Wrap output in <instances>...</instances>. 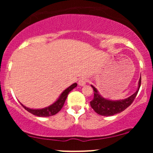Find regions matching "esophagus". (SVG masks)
Returning a JSON list of instances; mask_svg holds the SVG:
<instances>
[{
  "label": "esophagus",
  "mask_w": 153,
  "mask_h": 153,
  "mask_svg": "<svg viewBox=\"0 0 153 153\" xmlns=\"http://www.w3.org/2000/svg\"><path fill=\"white\" fill-rule=\"evenodd\" d=\"M87 82H88V80H87L86 78H82L79 80L78 84H79V85H80V86H83V85H85V84L87 83Z\"/></svg>",
  "instance_id": "1"
}]
</instances>
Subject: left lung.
<instances>
[{
  "instance_id": "obj_1",
  "label": "left lung",
  "mask_w": 153,
  "mask_h": 153,
  "mask_svg": "<svg viewBox=\"0 0 153 153\" xmlns=\"http://www.w3.org/2000/svg\"><path fill=\"white\" fill-rule=\"evenodd\" d=\"M141 85V76L138 82V88L136 92L133 94L129 97L122 100H110L103 98L97 89L94 85H91L94 91V99L91 101V106L92 108L97 114L101 116H113L117 114L120 113L125 110L128 106H129L133 102Z\"/></svg>"
}]
</instances>
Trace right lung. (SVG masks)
Listing matches in <instances>:
<instances>
[{"label":"right lung","instance_id":"1","mask_svg":"<svg viewBox=\"0 0 153 153\" xmlns=\"http://www.w3.org/2000/svg\"><path fill=\"white\" fill-rule=\"evenodd\" d=\"M78 84L76 82L75 83L72 84L71 86H69L68 88H67L65 91H63V92L60 94V96H59L58 99H57V101L55 102H54L52 104H51L50 106L45 107V108H28L25 106L21 103L22 106L24 107V108L26 111L29 112V113L32 114L35 116H37V117H50V116H53L54 114H56L57 113H58L59 111L61 110V108H62L63 105H64L65 101L68 97V94L71 91L73 90V88H75V87L77 86Z\"/></svg>","mask_w":153,"mask_h":153}]
</instances>
